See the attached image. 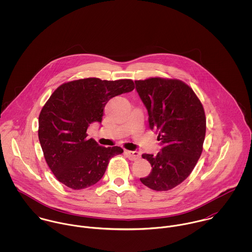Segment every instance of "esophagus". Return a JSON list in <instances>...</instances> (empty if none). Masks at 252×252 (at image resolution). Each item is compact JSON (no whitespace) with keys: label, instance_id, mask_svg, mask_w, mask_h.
<instances>
[{"label":"esophagus","instance_id":"obj_1","mask_svg":"<svg viewBox=\"0 0 252 252\" xmlns=\"http://www.w3.org/2000/svg\"><path fill=\"white\" fill-rule=\"evenodd\" d=\"M126 154L128 155L129 159L132 160V161L138 160V159L141 157V154H140V152H138V151H129V150H127V151H126Z\"/></svg>","mask_w":252,"mask_h":252}]
</instances>
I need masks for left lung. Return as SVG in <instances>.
Masks as SVG:
<instances>
[{"instance_id": "left-lung-1", "label": "left lung", "mask_w": 252, "mask_h": 252, "mask_svg": "<svg viewBox=\"0 0 252 252\" xmlns=\"http://www.w3.org/2000/svg\"><path fill=\"white\" fill-rule=\"evenodd\" d=\"M136 90L148 112L150 130L158 133L157 155L143 154L152 168L142 183L168 191L186 180L203 151L206 135L204 108L194 91L179 79L136 80Z\"/></svg>"}]
</instances>
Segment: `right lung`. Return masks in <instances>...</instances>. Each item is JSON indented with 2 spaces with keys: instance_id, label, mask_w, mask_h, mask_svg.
Returning a JSON list of instances; mask_svg holds the SVG:
<instances>
[{
  "instance_id": "add662e5",
  "label": "right lung",
  "mask_w": 252,
  "mask_h": 252,
  "mask_svg": "<svg viewBox=\"0 0 252 252\" xmlns=\"http://www.w3.org/2000/svg\"><path fill=\"white\" fill-rule=\"evenodd\" d=\"M134 88L131 79L89 77L64 83L52 93L38 116V140L60 182L74 190L92 186L103 178L110 158L123 152L119 146H101L86 131L91 123L102 122L111 98Z\"/></svg>"
}]
</instances>
